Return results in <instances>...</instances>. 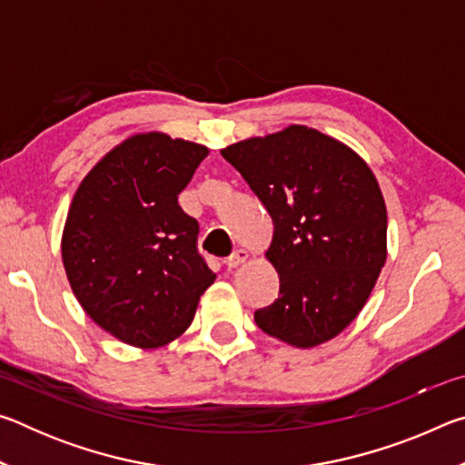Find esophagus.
Masks as SVG:
<instances>
[{"mask_svg": "<svg viewBox=\"0 0 465 465\" xmlns=\"http://www.w3.org/2000/svg\"><path fill=\"white\" fill-rule=\"evenodd\" d=\"M248 258H250L248 252L240 248V250H235L230 258H225V264H227V269H238V266L246 262Z\"/></svg>", "mask_w": 465, "mask_h": 465, "instance_id": "1", "label": "esophagus"}]
</instances>
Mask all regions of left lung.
<instances>
[{
	"label": "left lung",
	"mask_w": 465,
	"mask_h": 465,
	"mask_svg": "<svg viewBox=\"0 0 465 465\" xmlns=\"http://www.w3.org/2000/svg\"><path fill=\"white\" fill-rule=\"evenodd\" d=\"M272 219L264 252L279 297L258 328L297 349L332 341L363 310L388 258V211L377 178L349 145L305 124L227 145Z\"/></svg>",
	"instance_id": "8db88e82"
}]
</instances>
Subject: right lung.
I'll list each match as a JSON object with an SVG mask.
<instances>
[{"instance_id": "obj_1", "label": "right lung", "mask_w": 465, "mask_h": 465, "mask_svg": "<svg viewBox=\"0 0 465 465\" xmlns=\"http://www.w3.org/2000/svg\"><path fill=\"white\" fill-rule=\"evenodd\" d=\"M209 155L201 143L137 133L110 149L74 194L61 238L84 312L121 342L157 349L184 332L215 272L178 194Z\"/></svg>"}]
</instances>
